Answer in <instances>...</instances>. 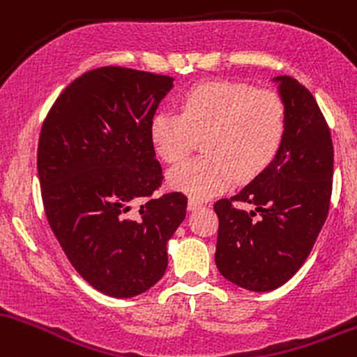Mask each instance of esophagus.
I'll list each match as a JSON object with an SVG mask.
<instances>
[{"label": "esophagus", "mask_w": 357, "mask_h": 357, "mask_svg": "<svg viewBox=\"0 0 357 357\" xmlns=\"http://www.w3.org/2000/svg\"><path fill=\"white\" fill-rule=\"evenodd\" d=\"M204 206V202H200V200H197V199H189V211H197V209H200V207Z\"/></svg>", "instance_id": "34e87169"}]
</instances>
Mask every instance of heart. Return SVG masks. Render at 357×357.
I'll use <instances>...</instances> for the list:
<instances>
[{
  "label": "heart",
  "instance_id": "obj_1",
  "mask_svg": "<svg viewBox=\"0 0 357 357\" xmlns=\"http://www.w3.org/2000/svg\"><path fill=\"white\" fill-rule=\"evenodd\" d=\"M182 113L160 111L150 123V142L163 162L178 163L202 142L206 157L189 160L167 175L170 189L209 199L232 182H248L278 155L287 109L273 91L238 82H204L183 94Z\"/></svg>",
  "mask_w": 357,
  "mask_h": 357
}]
</instances>
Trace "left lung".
I'll return each instance as SVG.
<instances>
[{"label":"left lung","mask_w":357,"mask_h":357,"mask_svg":"<svg viewBox=\"0 0 357 357\" xmlns=\"http://www.w3.org/2000/svg\"><path fill=\"white\" fill-rule=\"evenodd\" d=\"M271 82L287 109L282 148L265 172L214 206L215 266L231 283L259 294L287 283L310 255L329 212L334 174L331 131L314 96L290 75Z\"/></svg>","instance_id":"8db88e82"}]
</instances>
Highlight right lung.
I'll use <instances>...</instances> for the list:
<instances>
[{"label":"right lung","instance_id":"right-lung-1","mask_svg":"<svg viewBox=\"0 0 357 357\" xmlns=\"http://www.w3.org/2000/svg\"><path fill=\"white\" fill-rule=\"evenodd\" d=\"M172 87L168 75L89 70L62 91L42 126L47 219L72 266L107 297L153 287L167 270L168 239L185 219L180 192L148 199L162 183L150 123Z\"/></svg>","mask_w":357,"mask_h":357}]
</instances>
